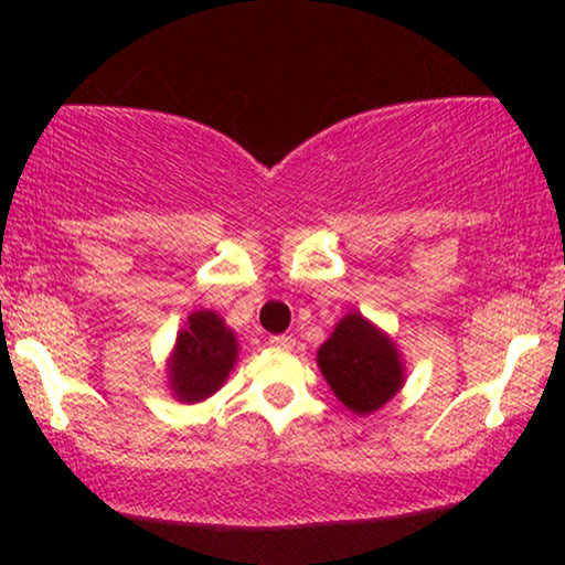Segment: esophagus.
Segmentation results:
<instances>
[{
	"mask_svg": "<svg viewBox=\"0 0 565 565\" xmlns=\"http://www.w3.org/2000/svg\"><path fill=\"white\" fill-rule=\"evenodd\" d=\"M269 344L277 347V350H292V347H296V339L288 334H277V337H269Z\"/></svg>",
	"mask_w": 565,
	"mask_h": 565,
	"instance_id": "esophagus-1",
	"label": "esophagus"
}]
</instances>
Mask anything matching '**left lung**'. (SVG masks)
Listing matches in <instances>:
<instances>
[{"mask_svg":"<svg viewBox=\"0 0 565 565\" xmlns=\"http://www.w3.org/2000/svg\"><path fill=\"white\" fill-rule=\"evenodd\" d=\"M319 367L337 398L358 414L381 408L404 383L396 347L358 313L344 316L321 344Z\"/></svg>","mask_w":565,"mask_h":565,"instance_id":"1","label":"left lung"}]
</instances>
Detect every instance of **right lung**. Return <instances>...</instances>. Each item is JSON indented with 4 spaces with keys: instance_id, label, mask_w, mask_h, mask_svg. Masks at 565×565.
Here are the masks:
<instances>
[{
    "instance_id": "add662e5",
    "label": "right lung",
    "mask_w": 565,
    "mask_h": 565,
    "mask_svg": "<svg viewBox=\"0 0 565 565\" xmlns=\"http://www.w3.org/2000/svg\"><path fill=\"white\" fill-rule=\"evenodd\" d=\"M236 362V339L226 329L221 316L213 311H198L188 319L180 334L169 381L180 401H203L226 381Z\"/></svg>"
}]
</instances>
